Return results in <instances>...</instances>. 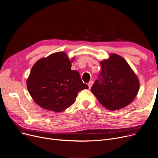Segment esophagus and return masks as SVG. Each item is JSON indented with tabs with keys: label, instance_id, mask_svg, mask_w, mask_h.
<instances>
[{
	"label": "esophagus",
	"instance_id": "34e87169",
	"mask_svg": "<svg viewBox=\"0 0 158 158\" xmlns=\"http://www.w3.org/2000/svg\"><path fill=\"white\" fill-rule=\"evenodd\" d=\"M93 81H90L89 82V83L88 84V87H89V89L91 88V86H92V85H93Z\"/></svg>",
	"mask_w": 158,
	"mask_h": 158
}]
</instances>
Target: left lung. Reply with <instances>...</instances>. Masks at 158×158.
<instances>
[{
	"label": "left lung",
	"instance_id": "1",
	"mask_svg": "<svg viewBox=\"0 0 158 158\" xmlns=\"http://www.w3.org/2000/svg\"><path fill=\"white\" fill-rule=\"evenodd\" d=\"M102 71L91 88L103 107L110 110L129 105L139 90V81L126 60L112 54L101 61Z\"/></svg>",
	"mask_w": 158,
	"mask_h": 158
}]
</instances>
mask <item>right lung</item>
Segmentation results:
<instances>
[{"instance_id":"right-lung-1","label":"right lung","mask_w":158,"mask_h":158,"mask_svg":"<svg viewBox=\"0 0 158 158\" xmlns=\"http://www.w3.org/2000/svg\"><path fill=\"white\" fill-rule=\"evenodd\" d=\"M71 67L64 52H55L35 63L27 85L40 107L57 112L64 111L75 102L79 91L88 89L78 71L71 70Z\"/></svg>"}]
</instances>
